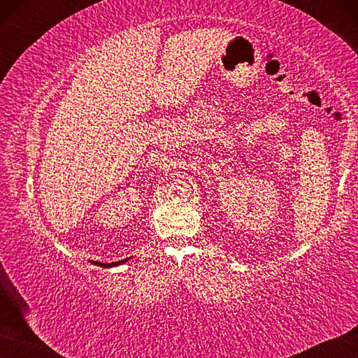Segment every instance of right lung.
<instances>
[{
    "mask_svg": "<svg viewBox=\"0 0 358 358\" xmlns=\"http://www.w3.org/2000/svg\"><path fill=\"white\" fill-rule=\"evenodd\" d=\"M129 259H124V260H120V262H116V263H99V262H94L96 266H101V267H113V266H117V264H122V263H126Z\"/></svg>",
    "mask_w": 358,
    "mask_h": 358,
    "instance_id": "obj_1",
    "label": "right lung"
}]
</instances>
